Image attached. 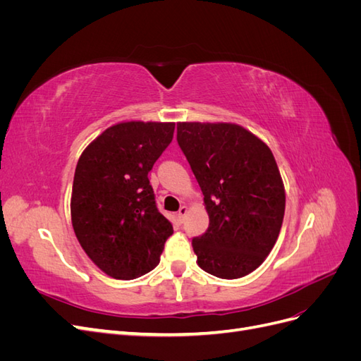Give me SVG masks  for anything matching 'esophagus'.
I'll use <instances>...</instances> for the list:
<instances>
[{
  "mask_svg": "<svg viewBox=\"0 0 361 361\" xmlns=\"http://www.w3.org/2000/svg\"><path fill=\"white\" fill-rule=\"evenodd\" d=\"M187 212H188V207H187V206H180V209H179V212H178L179 221H183V218H185V215H187Z\"/></svg>",
  "mask_w": 361,
  "mask_h": 361,
  "instance_id": "1",
  "label": "esophagus"
}]
</instances>
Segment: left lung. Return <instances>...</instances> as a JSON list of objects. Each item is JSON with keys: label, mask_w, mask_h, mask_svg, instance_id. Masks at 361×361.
<instances>
[{"label": "left lung", "mask_w": 361, "mask_h": 361, "mask_svg": "<svg viewBox=\"0 0 361 361\" xmlns=\"http://www.w3.org/2000/svg\"><path fill=\"white\" fill-rule=\"evenodd\" d=\"M178 145L204 195L209 227L192 239L199 267L233 280L253 272L274 247L285 187L269 147L235 123H178Z\"/></svg>", "instance_id": "left-lung-1"}]
</instances>
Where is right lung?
I'll list each match as a JSON object with an SVG mask.
<instances>
[{
	"label": "right lung",
	"instance_id": "add662e5",
	"mask_svg": "<svg viewBox=\"0 0 361 361\" xmlns=\"http://www.w3.org/2000/svg\"><path fill=\"white\" fill-rule=\"evenodd\" d=\"M173 133L174 123H117L93 140L76 164L73 231L87 256L113 279L147 274L173 233L147 178Z\"/></svg>",
	"mask_w": 361,
	"mask_h": 361
}]
</instances>
